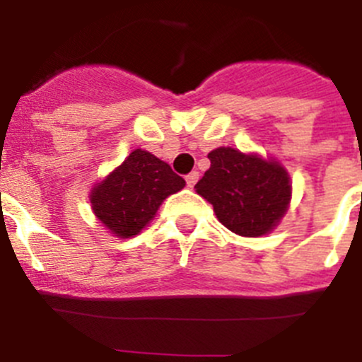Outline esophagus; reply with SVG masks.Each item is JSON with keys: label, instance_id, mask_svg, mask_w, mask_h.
Here are the masks:
<instances>
[{"label": "esophagus", "instance_id": "34e87169", "mask_svg": "<svg viewBox=\"0 0 362 362\" xmlns=\"http://www.w3.org/2000/svg\"><path fill=\"white\" fill-rule=\"evenodd\" d=\"M199 180V173L198 171H191V173L187 175V177H185V182H187V187H194L196 185V182Z\"/></svg>", "mask_w": 362, "mask_h": 362}]
</instances>
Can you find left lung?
Returning <instances> with one entry per match:
<instances>
[{"instance_id": "obj_1", "label": "left lung", "mask_w": 362, "mask_h": 362, "mask_svg": "<svg viewBox=\"0 0 362 362\" xmlns=\"http://www.w3.org/2000/svg\"><path fill=\"white\" fill-rule=\"evenodd\" d=\"M210 168L194 185L214 206L218 221L240 236L268 235L291 203V178L275 159L218 147L208 154Z\"/></svg>"}]
</instances>
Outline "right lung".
<instances>
[{
	"label": "right lung",
	"mask_w": 362,
	"mask_h": 362,
	"mask_svg": "<svg viewBox=\"0 0 362 362\" xmlns=\"http://www.w3.org/2000/svg\"><path fill=\"white\" fill-rule=\"evenodd\" d=\"M185 180L170 164L147 151L131 152L120 166L90 191L93 211L119 238L138 235L154 218L160 203L184 189Z\"/></svg>",
	"instance_id": "right-lung-1"
}]
</instances>
